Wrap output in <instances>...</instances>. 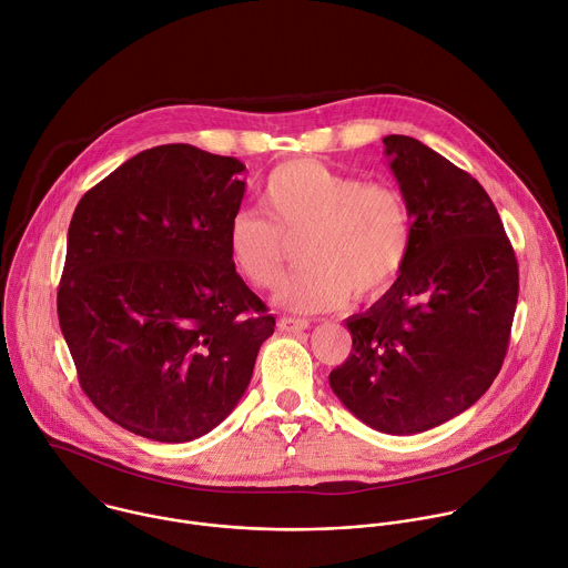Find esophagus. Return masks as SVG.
Returning a JSON list of instances; mask_svg holds the SVG:
<instances>
[{"instance_id": "1", "label": "esophagus", "mask_w": 568, "mask_h": 568, "mask_svg": "<svg viewBox=\"0 0 568 568\" xmlns=\"http://www.w3.org/2000/svg\"><path fill=\"white\" fill-rule=\"evenodd\" d=\"M311 324H308V320H297V317H280L277 320V328L282 331V333H302V331H306Z\"/></svg>"}]
</instances>
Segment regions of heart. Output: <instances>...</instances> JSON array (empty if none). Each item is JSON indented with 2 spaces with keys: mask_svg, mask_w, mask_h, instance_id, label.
<instances>
[{
  "mask_svg": "<svg viewBox=\"0 0 568 568\" xmlns=\"http://www.w3.org/2000/svg\"><path fill=\"white\" fill-rule=\"evenodd\" d=\"M260 213H237L229 226V255L255 288H273L291 244L304 264L275 302L297 313L344 306L351 295H382L404 268L413 215L404 193L388 182H362L317 160H291L266 178Z\"/></svg>",
  "mask_w": 568,
  "mask_h": 568,
  "instance_id": "heart-1",
  "label": "heart"
}]
</instances>
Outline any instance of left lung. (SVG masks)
<instances>
[{
	"label": "left lung",
	"instance_id": "obj_1",
	"mask_svg": "<svg viewBox=\"0 0 568 568\" xmlns=\"http://www.w3.org/2000/svg\"><path fill=\"white\" fill-rule=\"evenodd\" d=\"M384 153L413 215V242L393 286L346 328L353 351L331 371L339 402L388 435L435 428L470 408L497 377L519 275L486 191L406 135Z\"/></svg>",
	"mask_w": 568,
	"mask_h": 568
}]
</instances>
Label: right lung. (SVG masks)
Listing matches in <instances>:
<instances>
[{
  "instance_id": "add662e5",
  "label": "right lung",
  "mask_w": 568,
  "mask_h": 568,
  "mask_svg": "<svg viewBox=\"0 0 568 568\" xmlns=\"http://www.w3.org/2000/svg\"><path fill=\"white\" fill-rule=\"evenodd\" d=\"M244 164L138 153L78 204L58 315L89 399L122 428L191 442L242 399L275 317L229 255Z\"/></svg>"
}]
</instances>
